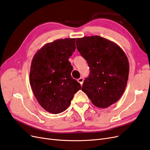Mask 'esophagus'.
<instances>
[{"instance_id": "esophagus-1", "label": "esophagus", "mask_w": 150, "mask_h": 150, "mask_svg": "<svg viewBox=\"0 0 150 150\" xmlns=\"http://www.w3.org/2000/svg\"><path fill=\"white\" fill-rule=\"evenodd\" d=\"M83 78H80L79 79H78V82L80 83V84L81 85H82L83 84Z\"/></svg>"}]
</instances>
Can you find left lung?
<instances>
[{
  "instance_id": "left-lung-1",
  "label": "left lung",
  "mask_w": 150,
  "mask_h": 150,
  "mask_svg": "<svg viewBox=\"0 0 150 150\" xmlns=\"http://www.w3.org/2000/svg\"><path fill=\"white\" fill-rule=\"evenodd\" d=\"M78 51L89 66L82 91L95 106L106 108L119 100L128 79L129 65L122 49L99 35L76 39Z\"/></svg>"
}]
</instances>
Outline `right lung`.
Here are the masks:
<instances>
[{
	"label": "right lung",
	"mask_w": 150,
	"mask_h": 150,
	"mask_svg": "<svg viewBox=\"0 0 150 150\" xmlns=\"http://www.w3.org/2000/svg\"><path fill=\"white\" fill-rule=\"evenodd\" d=\"M75 38L55 40L44 45L31 62L29 80L39 104L47 112L59 114L69 106L81 84L71 76L69 58L76 49Z\"/></svg>",
	"instance_id": "1"
}]
</instances>
